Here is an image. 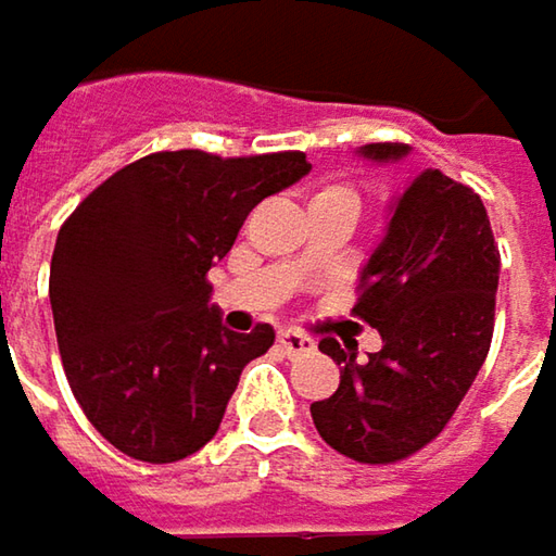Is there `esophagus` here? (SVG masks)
<instances>
[{"instance_id":"1","label":"esophagus","mask_w":556,"mask_h":556,"mask_svg":"<svg viewBox=\"0 0 556 556\" xmlns=\"http://www.w3.org/2000/svg\"><path fill=\"white\" fill-rule=\"evenodd\" d=\"M278 342H281V349L288 352V355H307L316 349V342H313L311 336H304V332H298V329H281L278 332Z\"/></svg>"}]
</instances>
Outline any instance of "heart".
<instances>
[{"label":"heart","instance_id":"heart-1","mask_svg":"<svg viewBox=\"0 0 556 556\" xmlns=\"http://www.w3.org/2000/svg\"><path fill=\"white\" fill-rule=\"evenodd\" d=\"M313 201H352V204H358L355 191L345 188V185H323V188L313 194Z\"/></svg>","mask_w":556,"mask_h":556}]
</instances>
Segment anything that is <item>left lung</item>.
I'll list each match as a JSON object with an SVG mask.
<instances>
[{
  "instance_id": "left-lung-1",
  "label": "left lung",
  "mask_w": 556,
  "mask_h": 556,
  "mask_svg": "<svg viewBox=\"0 0 556 556\" xmlns=\"http://www.w3.org/2000/svg\"><path fill=\"white\" fill-rule=\"evenodd\" d=\"M358 156L390 166L403 143ZM355 313L381 332V352L323 339L339 368L332 396L311 403L326 445L362 464H390L429 445L470 390L493 339L500 249L467 185L439 169L413 175L387 207V230L358 275Z\"/></svg>"
}]
</instances>
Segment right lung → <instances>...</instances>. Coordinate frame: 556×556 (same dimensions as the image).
<instances>
[{
  "mask_svg": "<svg viewBox=\"0 0 556 556\" xmlns=\"http://www.w3.org/2000/svg\"><path fill=\"white\" fill-rule=\"evenodd\" d=\"M307 173L304 153H153L102 181L60 227L50 307L63 371L117 452L173 464L217 435L275 329H227L207 271L258 201Z\"/></svg>",
  "mask_w": 556,
  "mask_h": 556,
  "instance_id": "add662e5",
  "label": "right lung"
}]
</instances>
